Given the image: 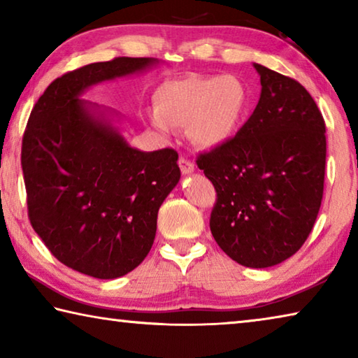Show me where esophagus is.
Returning <instances> with one entry per match:
<instances>
[{
    "instance_id": "esophagus-1",
    "label": "esophagus",
    "mask_w": 358,
    "mask_h": 358,
    "mask_svg": "<svg viewBox=\"0 0 358 358\" xmlns=\"http://www.w3.org/2000/svg\"><path fill=\"white\" fill-rule=\"evenodd\" d=\"M178 166H180V171H181V173H183V175H187V173H192L194 172V164H192L189 159H187V157H180Z\"/></svg>"
}]
</instances>
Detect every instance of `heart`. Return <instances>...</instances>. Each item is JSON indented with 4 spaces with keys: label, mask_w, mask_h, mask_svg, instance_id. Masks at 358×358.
Returning a JSON list of instances; mask_svg holds the SVG:
<instances>
[{
    "label": "heart",
    "mask_w": 358,
    "mask_h": 358,
    "mask_svg": "<svg viewBox=\"0 0 358 358\" xmlns=\"http://www.w3.org/2000/svg\"><path fill=\"white\" fill-rule=\"evenodd\" d=\"M151 123L164 134L187 128L194 143L215 148L238 134L250 112V92L234 76H186L167 80L153 96Z\"/></svg>",
    "instance_id": "heart-1"
}]
</instances>
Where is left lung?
Wrapping results in <instances>:
<instances>
[{
  "label": "left lung",
  "instance_id": "obj_1",
  "mask_svg": "<svg viewBox=\"0 0 358 358\" xmlns=\"http://www.w3.org/2000/svg\"><path fill=\"white\" fill-rule=\"evenodd\" d=\"M260 99L238 134L197 156L216 189L210 230L230 259L266 268L300 250L320 208L325 121L305 87L254 63Z\"/></svg>",
  "mask_w": 358,
  "mask_h": 358
}]
</instances>
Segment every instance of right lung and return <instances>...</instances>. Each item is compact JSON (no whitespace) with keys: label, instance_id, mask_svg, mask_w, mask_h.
<instances>
[{"label":"right lung","instance_id":"right-lung-1","mask_svg":"<svg viewBox=\"0 0 358 358\" xmlns=\"http://www.w3.org/2000/svg\"><path fill=\"white\" fill-rule=\"evenodd\" d=\"M155 63L120 57L66 72L36 102L23 134L34 232L59 262L99 280L129 273L147 257L157 211L180 180L178 153L132 148L98 106L78 96Z\"/></svg>","mask_w":358,"mask_h":358}]
</instances>
